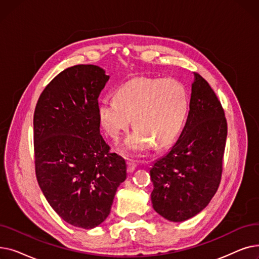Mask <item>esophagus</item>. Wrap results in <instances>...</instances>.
<instances>
[{"instance_id": "34e87169", "label": "esophagus", "mask_w": 259, "mask_h": 259, "mask_svg": "<svg viewBox=\"0 0 259 259\" xmlns=\"http://www.w3.org/2000/svg\"><path fill=\"white\" fill-rule=\"evenodd\" d=\"M137 168V162L133 161V160H129L128 161V171L129 172H133Z\"/></svg>"}]
</instances>
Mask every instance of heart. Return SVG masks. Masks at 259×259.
I'll list each match as a JSON object with an SVG mask.
<instances>
[{
  "mask_svg": "<svg viewBox=\"0 0 259 259\" xmlns=\"http://www.w3.org/2000/svg\"><path fill=\"white\" fill-rule=\"evenodd\" d=\"M189 93L182 81L165 77L133 78L115 92V100L99 103V118L106 133L118 141L129 128L135 130L125 142V150L140 154L154 144L161 148L181 132L188 112Z\"/></svg>",
  "mask_w": 259,
  "mask_h": 259,
  "instance_id": "heart-1",
  "label": "heart"
}]
</instances>
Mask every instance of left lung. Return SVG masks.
<instances>
[{
    "label": "left lung",
    "instance_id": "8db88e82",
    "mask_svg": "<svg viewBox=\"0 0 259 259\" xmlns=\"http://www.w3.org/2000/svg\"><path fill=\"white\" fill-rule=\"evenodd\" d=\"M227 133L221 101L194 72L186 125L178 142L150 170L151 200L159 215L184 222L208 206L221 184Z\"/></svg>",
    "mask_w": 259,
    "mask_h": 259
}]
</instances>
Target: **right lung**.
Here are the masks:
<instances>
[{"instance_id": "add662e5", "label": "right lung", "mask_w": 259, "mask_h": 259, "mask_svg": "<svg viewBox=\"0 0 259 259\" xmlns=\"http://www.w3.org/2000/svg\"><path fill=\"white\" fill-rule=\"evenodd\" d=\"M109 75L95 65L59 73L40 93L33 115L38 186L61 219L92 229L110 214L125 159L100 134L99 95Z\"/></svg>"}]
</instances>
